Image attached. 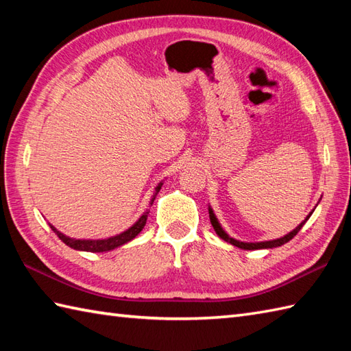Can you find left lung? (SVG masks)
Masks as SVG:
<instances>
[{
    "label": "left lung",
    "instance_id": "left-lung-1",
    "mask_svg": "<svg viewBox=\"0 0 351 351\" xmlns=\"http://www.w3.org/2000/svg\"><path fill=\"white\" fill-rule=\"evenodd\" d=\"M208 211H210V220H211V225L214 228L215 232H217V235L221 238V240H225L226 243H230L232 245H235V247H240V249H244V250H256V249H273V247H279V245L288 243L289 240H293V238L299 234V230L303 228L304 223H306V220L311 217V214L314 213H309V215L306 219H304L299 226H297L295 229L291 230L289 234H287L285 237L282 238H276V240H270V241H261V243H243V241H238L235 240V238H230L225 230H223V228L220 226V223L217 220V217H215V214L213 213L211 208H208Z\"/></svg>",
    "mask_w": 351,
    "mask_h": 351
}]
</instances>
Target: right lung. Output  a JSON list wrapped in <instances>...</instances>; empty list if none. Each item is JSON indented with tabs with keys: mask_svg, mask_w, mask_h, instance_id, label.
Returning <instances> with one entry per match:
<instances>
[{
	"mask_svg": "<svg viewBox=\"0 0 351 351\" xmlns=\"http://www.w3.org/2000/svg\"><path fill=\"white\" fill-rule=\"evenodd\" d=\"M162 187V181L156 185L155 187V193L154 196L151 199V202H149V205L152 206L154 200L156 197V195H158V191L161 190ZM147 214H149V208L147 210L141 214V217L134 223V225L131 228H128L126 230H123L122 234L119 235H114V237H110V238H106V240H77V238H71V237H66L64 234H62L60 230H57L54 226L49 225L51 229L54 230L56 235L60 238V240L66 244L69 245V247L75 249V250H83V252H108V250H113L116 247H121V245L126 244L128 241H131L132 238H136L140 232L141 229L145 228L146 225V220H147Z\"/></svg>",
	"mask_w": 351,
	"mask_h": 351,
	"instance_id": "obj_1",
	"label": "right lung"
}]
</instances>
